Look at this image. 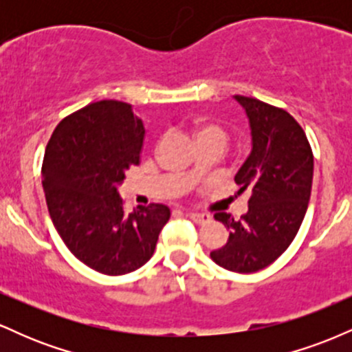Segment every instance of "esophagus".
Wrapping results in <instances>:
<instances>
[{"label":"esophagus","mask_w":352,"mask_h":352,"mask_svg":"<svg viewBox=\"0 0 352 352\" xmlns=\"http://www.w3.org/2000/svg\"><path fill=\"white\" fill-rule=\"evenodd\" d=\"M190 220H193L195 223L199 225H204V223H208L210 220H212V217L208 215V213H199V212H188L187 213Z\"/></svg>","instance_id":"34e87169"}]
</instances>
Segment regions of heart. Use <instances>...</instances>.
<instances>
[{"instance_id": "1", "label": "heart", "mask_w": 352, "mask_h": 352, "mask_svg": "<svg viewBox=\"0 0 352 352\" xmlns=\"http://www.w3.org/2000/svg\"><path fill=\"white\" fill-rule=\"evenodd\" d=\"M193 135H195V140L197 144H201V142H207V140H212V142H218L221 145V147H225V144H227V132L223 131V129L220 127V125L217 124H210V122H201V124H197L195 125V131H193ZM200 175V170L199 167H192L188 172V177L190 179H199Z\"/></svg>"}]
</instances>
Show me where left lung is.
<instances>
[{
  "instance_id": "left-lung-1",
  "label": "left lung",
  "mask_w": 352,
  "mask_h": 352,
  "mask_svg": "<svg viewBox=\"0 0 352 352\" xmlns=\"http://www.w3.org/2000/svg\"><path fill=\"white\" fill-rule=\"evenodd\" d=\"M233 98L252 131V152L235 175L238 193L250 192L248 212L240 220L215 213L230 236L210 256L230 272L254 273L272 265L301 227L313 184V152L288 112L253 98Z\"/></svg>"
}]
</instances>
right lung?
<instances>
[{"label":"right lung","mask_w":352,"mask_h":352,"mask_svg":"<svg viewBox=\"0 0 352 352\" xmlns=\"http://www.w3.org/2000/svg\"><path fill=\"white\" fill-rule=\"evenodd\" d=\"M145 129L131 104L99 100L58 124L43 160L47 210L69 252L96 272L119 276L147 263L170 208L124 210L119 187L139 165Z\"/></svg>","instance_id":"add662e5"}]
</instances>
